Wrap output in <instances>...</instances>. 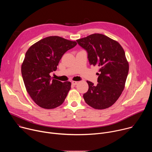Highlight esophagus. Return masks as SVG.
<instances>
[{"label": "esophagus", "instance_id": "1", "mask_svg": "<svg viewBox=\"0 0 152 152\" xmlns=\"http://www.w3.org/2000/svg\"><path fill=\"white\" fill-rule=\"evenodd\" d=\"M72 84L73 85H76L77 84V82H76V81H72Z\"/></svg>", "mask_w": 152, "mask_h": 152}]
</instances>
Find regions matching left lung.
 Listing matches in <instances>:
<instances>
[{
  "instance_id": "8db88e82",
  "label": "left lung",
  "mask_w": 152,
  "mask_h": 152,
  "mask_svg": "<svg viewBox=\"0 0 152 152\" xmlns=\"http://www.w3.org/2000/svg\"><path fill=\"white\" fill-rule=\"evenodd\" d=\"M76 41L87 52L89 64L99 67L98 83L86 81L89 88L83 96L85 102L97 110L110 107L121 94L129 72L123 49L116 41L100 34Z\"/></svg>"
}]
</instances>
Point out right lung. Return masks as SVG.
Segmentation results:
<instances>
[{"instance_id":"1","label":"right lung","mask_w":152,"mask_h":152,"mask_svg":"<svg viewBox=\"0 0 152 152\" xmlns=\"http://www.w3.org/2000/svg\"><path fill=\"white\" fill-rule=\"evenodd\" d=\"M76 45V41L51 36L38 41L26 52L21 75L27 92L40 107L53 109L66 98L71 82L52 79L50 73L57 69L62 55Z\"/></svg>"}]
</instances>
